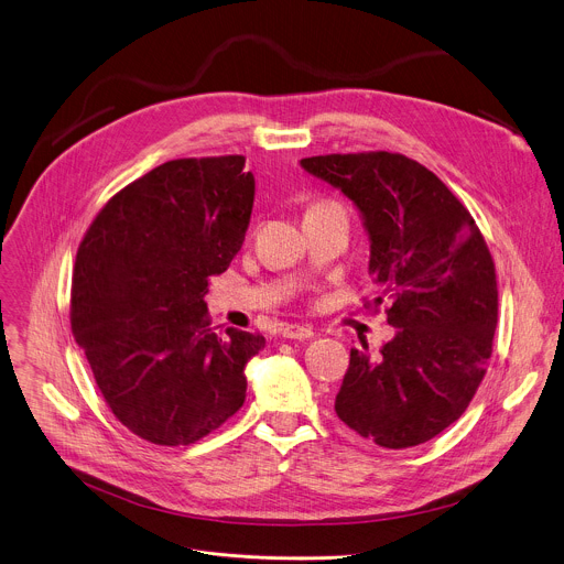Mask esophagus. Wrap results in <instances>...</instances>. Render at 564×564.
<instances>
[{
    "label": "esophagus",
    "mask_w": 564,
    "mask_h": 564,
    "mask_svg": "<svg viewBox=\"0 0 564 564\" xmlns=\"http://www.w3.org/2000/svg\"><path fill=\"white\" fill-rule=\"evenodd\" d=\"M281 335H283L285 339H299V341H303V339H312V337H314V330H312L310 326L283 324V326H281Z\"/></svg>",
    "instance_id": "34e87169"
}]
</instances>
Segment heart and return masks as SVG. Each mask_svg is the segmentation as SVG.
Segmentation results:
<instances>
[{"instance_id":"heart-1","label":"heart","mask_w":564,"mask_h":564,"mask_svg":"<svg viewBox=\"0 0 564 564\" xmlns=\"http://www.w3.org/2000/svg\"><path fill=\"white\" fill-rule=\"evenodd\" d=\"M328 207H337V205L335 203H316V205L310 207V212H314V209H328Z\"/></svg>"}]
</instances>
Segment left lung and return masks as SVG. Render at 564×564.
Wrapping results in <instances>:
<instances>
[{
	"instance_id": "8db88e82",
	"label": "left lung",
	"mask_w": 564,
	"mask_h": 564,
	"mask_svg": "<svg viewBox=\"0 0 564 564\" xmlns=\"http://www.w3.org/2000/svg\"><path fill=\"white\" fill-rule=\"evenodd\" d=\"M301 167L361 214L368 272L394 337L350 350L335 411L383 448L424 444L462 417L487 372L498 326L496 265L468 209L415 160L328 153Z\"/></svg>"
}]
</instances>
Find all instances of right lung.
I'll use <instances>...</instances> for the list:
<instances>
[{
	"label": "right lung",
	"mask_w": 564,
	"mask_h": 564,
	"mask_svg": "<svg viewBox=\"0 0 564 564\" xmlns=\"http://www.w3.org/2000/svg\"><path fill=\"white\" fill-rule=\"evenodd\" d=\"M243 155L170 160L118 192L79 243L70 330L111 413L138 437L187 446L246 401L261 335L207 318L209 276L246 240L254 176Z\"/></svg>",
	"instance_id": "right-lung-1"
}]
</instances>
